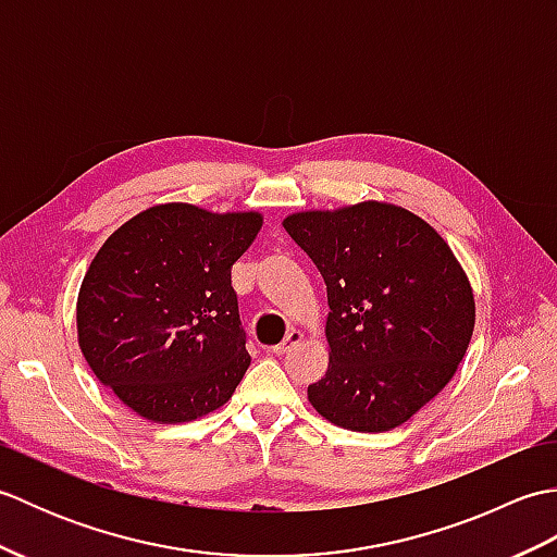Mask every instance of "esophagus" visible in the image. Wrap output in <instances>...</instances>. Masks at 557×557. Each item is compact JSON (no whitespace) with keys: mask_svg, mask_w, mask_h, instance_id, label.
<instances>
[{"mask_svg":"<svg viewBox=\"0 0 557 557\" xmlns=\"http://www.w3.org/2000/svg\"><path fill=\"white\" fill-rule=\"evenodd\" d=\"M301 339H304V333H301V330H289V333H287V337H285V339H282V342H280V345H275V347H272V351H275V354H287V351H289L292 347H297Z\"/></svg>","mask_w":557,"mask_h":557,"instance_id":"34e87169","label":"esophagus"}]
</instances>
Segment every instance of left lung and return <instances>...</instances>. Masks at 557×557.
Instances as JSON below:
<instances>
[{"instance_id":"8db88e82","label":"left lung","mask_w":557,"mask_h":557,"mask_svg":"<svg viewBox=\"0 0 557 557\" xmlns=\"http://www.w3.org/2000/svg\"><path fill=\"white\" fill-rule=\"evenodd\" d=\"M282 224L327 285L330 363L309 401L339 429H397L465 359L476 323L465 268L429 222L381 200Z\"/></svg>"}]
</instances>
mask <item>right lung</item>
<instances>
[{
    "mask_svg": "<svg viewBox=\"0 0 557 557\" xmlns=\"http://www.w3.org/2000/svg\"><path fill=\"white\" fill-rule=\"evenodd\" d=\"M263 224L256 210L162 203L108 236L81 282L78 347L90 371L152 423L227 405L251 363L232 265Z\"/></svg>",
    "mask_w": 557,
    "mask_h": 557,
    "instance_id": "obj_1",
    "label": "right lung"
}]
</instances>
